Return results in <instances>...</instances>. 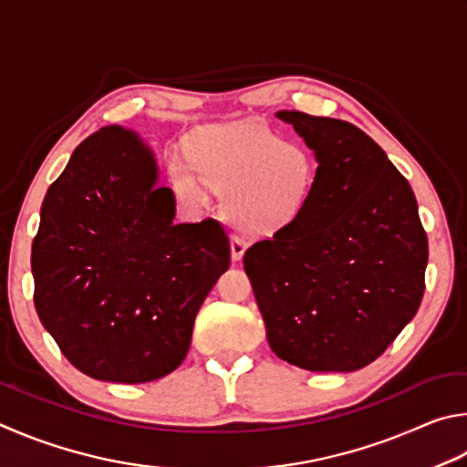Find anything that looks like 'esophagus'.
Masks as SVG:
<instances>
[{"instance_id": "34e87169", "label": "esophagus", "mask_w": 467, "mask_h": 467, "mask_svg": "<svg viewBox=\"0 0 467 467\" xmlns=\"http://www.w3.org/2000/svg\"><path fill=\"white\" fill-rule=\"evenodd\" d=\"M246 248H248L246 240L240 238V235H232V258L234 260H242Z\"/></svg>"}]
</instances>
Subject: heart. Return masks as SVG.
Listing matches in <instances>:
<instances>
[{
  "label": "heart",
  "instance_id": "heart-1",
  "mask_svg": "<svg viewBox=\"0 0 467 467\" xmlns=\"http://www.w3.org/2000/svg\"><path fill=\"white\" fill-rule=\"evenodd\" d=\"M188 161L170 163L176 194L191 207L209 201V186L223 194L232 223L256 238H271L296 223L317 182V160L304 145L287 143L260 120L199 130Z\"/></svg>",
  "mask_w": 467,
  "mask_h": 467
}]
</instances>
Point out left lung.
Segmentation results:
<instances>
[{
  "mask_svg": "<svg viewBox=\"0 0 467 467\" xmlns=\"http://www.w3.org/2000/svg\"><path fill=\"white\" fill-rule=\"evenodd\" d=\"M317 160L296 223L244 254L273 353L307 371L375 361L419 312L429 242L408 180L347 120L279 110Z\"/></svg>",
  "mask_w": 467,
  "mask_h": 467,
  "instance_id": "1",
  "label": "left lung"
}]
</instances>
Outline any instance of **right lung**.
<instances>
[{
	"label": "right lung",
	"instance_id": "add662e5",
	"mask_svg": "<svg viewBox=\"0 0 467 467\" xmlns=\"http://www.w3.org/2000/svg\"><path fill=\"white\" fill-rule=\"evenodd\" d=\"M174 217L151 151L117 125L81 141L48 186L32 242L35 307L81 373L145 383L184 361L232 250L219 221Z\"/></svg>",
	"mask_w": 467,
	"mask_h": 467
}]
</instances>
